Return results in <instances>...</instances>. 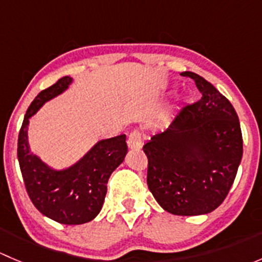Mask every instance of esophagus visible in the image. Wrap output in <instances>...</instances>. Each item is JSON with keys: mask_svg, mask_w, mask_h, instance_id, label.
Here are the masks:
<instances>
[{"mask_svg": "<svg viewBox=\"0 0 262 262\" xmlns=\"http://www.w3.org/2000/svg\"><path fill=\"white\" fill-rule=\"evenodd\" d=\"M143 146V139L139 130H133L128 137V147L130 149H141Z\"/></svg>", "mask_w": 262, "mask_h": 262, "instance_id": "1", "label": "esophagus"}]
</instances>
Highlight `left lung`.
<instances>
[{
  "label": "left lung",
  "instance_id": "1",
  "mask_svg": "<svg viewBox=\"0 0 262 262\" xmlns=\"http://www.w3.org/2000/svg\"><path fill=\"white\" fill-rule=\"evenodd\" d=\"M202 99L184 106L163 133L143 146L147 185L158 204L175 215L213 212L228 195L241 163L244 142L229 100L194 72Z\"/></svg>",
  "mask_w": 262,
  "mask_h": 262
}]
</instances>
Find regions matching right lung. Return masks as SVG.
Segmentation results:
<instances>
[{
    "label": "right lung",
    "mask_w": 262,
    "mask_h": 262,
    "mask_svg": "<svg viewBox=\"0 0 262 262\" xmlns=\"http://www.w3.org/2000/svg\"><path fill=\"white\" fill-rule=\"evenodd\" d=\"M72 78L66 76L43 90L29 106L18 133L17 158L29 198L36 209L62 224H82L92 221L101 210L107 181L124 161L128 146L125 134L104 139L67 170L55 171L30 152L28 125L44 102L62 94Z\"/></svg>",
    "instance_id": "add662e5"
}]
</instances>
